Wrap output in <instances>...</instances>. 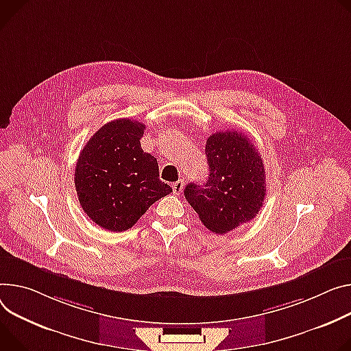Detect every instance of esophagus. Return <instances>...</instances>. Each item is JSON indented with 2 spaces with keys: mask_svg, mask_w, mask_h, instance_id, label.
Listing matches in <instances>:
<instances>
[{
  "mask_svg": "<svg viewBox=\"0 0 351 351\" xmlns=\"http://www.w3.org/2000/svg\"><path fill=\"white\" fill-rule=\"evenodd\" d=\"M182 189H183V180H178L172 184V190L175 195H180L182 193Z\"/></svg>",
  "mask_w": 351,
  "mask_h": 351,
  "instance_id": "esophagus-1",
  "label": "esophagus"
}]
</instances>
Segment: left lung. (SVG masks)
<instances>
[{"mask_svg": "<svg viewBox=\"0 0 351 351\" xmlns=\"http://www.w3.org/2000/svg\"><path fill=\"white\" fill-rule=\"evenodd\" d=\"M208 179L189 183L184 197L211 232L226 234L253 219L266 196L262 156L247 138L235 130L211 134L206 143Z\"/></svg>", "mask_w": 351, "mask_h": 351, "instance_id": "8db88e82", "label": "left lung"}]
</instances>
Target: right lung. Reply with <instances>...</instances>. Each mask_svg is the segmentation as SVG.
<instances>
[{"instance_id":"obj_1","label":"right lung","mask_w":351,"mask_h":351,"mask_svg":"<svg viewBox=\"0 0 351 351\" xmlns=\"http://www.w3.org/2000/svg\"><path fill=\"white\" fill-rule=\"evenodd\" d=\"M145 124L132 119L106 123L80 152L74 183L85 214L113 232L132 228L172 187L159 179L156 158L141 148Z\"/></svg>"}]
</instances>
